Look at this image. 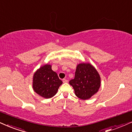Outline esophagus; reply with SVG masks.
<instances>
[{
  "label": "esophagus",
  "instance_id": "esophagus-1",
  "mask_svg": "<svg viewBox=\"0 0 132 132\" xmlns=\"http://www.w3.org/2000/svg\"><path fill=\"white\" fill-rule=\"evenodd\" d=\"M62 81H63V82H68V80L67 79H62Z\"/></svg>",
  "mask_w": 132,
  "mask_h": 132
}]
</instances>
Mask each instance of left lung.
Returning a JSON list of instances; mask_svg holds the SVG:
<instances>
[{"instance_id":"obj_1","label":"left lung","mask_w":132,"mask_h":132,"mask_svg":"<svg viewBox=\"0 0 132 132\" xmlns=\"http://www.w3.org/2000/svg\"><path fill=\"white\" fill-rule=\"evenodd\" d=\"M69 83L73 87L79 98L87 100L98 92L100 87V76L89 63H81L76 67L75 78Z\"/></svg>"}]
</instances>
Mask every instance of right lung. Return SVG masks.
<instances>
[{
	"label": "right lung",
	"instance_id": "obj_1",
	"mask_svg": "<svg viewBox=\"0 0 132 132\" xmlns=\"http://www.w3.org/2000/svg\"><path fill=\"white\" fill-rule=\"evenodd\" d=\"M62 84V81L52 70L51 65L46 64L41 67L34 75V90L43 98H50L54 96Z\"/></svg>",
	"mask_w": 132,
	"mask_h": 132
}]
</instances>
